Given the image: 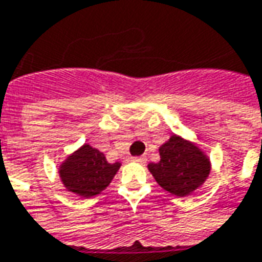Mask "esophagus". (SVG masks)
I'll return each instance as SVG.
<instances>
[{"label":"esophagus","mask_w":262,"mask_h":262,"mask_svg":"<svg viewBox=\"0 0 262 262\" xmlns=\"http://www.w3.org/2000/svg\"><path fill=\"white\" fill-rule=\"evenodd\" d=\"M132 161H133V162H138V164H145V162H146V158H145V157H133Z\"/></svg>","instance_id":"obj_1"}]
</instances>
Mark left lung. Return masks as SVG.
Masks as SVG:
<instances>
[{
  "label": "left lung",
  "mask_w": 262,
  "mask_h": 262,
  "mask_svg": "<svg viewBox=\"0 0 262 262\" xmlns=\"http://www.w3.org/2000/svg\"><path fill=\"white\" fill-rule=\"evenodd\" d=\"M159 162L148 169L165 191L187 197L199 190L209 178L212 162L199 145L180 135H172L159 146Z\"/></svg>",
  "instance_id": "left-lung-1"
}]
</instances>
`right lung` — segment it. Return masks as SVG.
Returning <instances> with one entry per match:
<instances>
[{
	"mask_svg": "<svg viewBox=\"0 0 262 262\" xmlns=\"http://www.w3.org/2000/svg\"><path fill=\"white\" fill-rule=\"evenodd\" d=\"M120 165L122 162L110 164L101 150L84 143L60 162L58 172L68 191L91 199L108 187Z\"/></svg>",
	"mask_w": 262,
	"mask_h": 262,
	"instance_id": "add662e5",
	"label": "right lung"
}]
</instances>
